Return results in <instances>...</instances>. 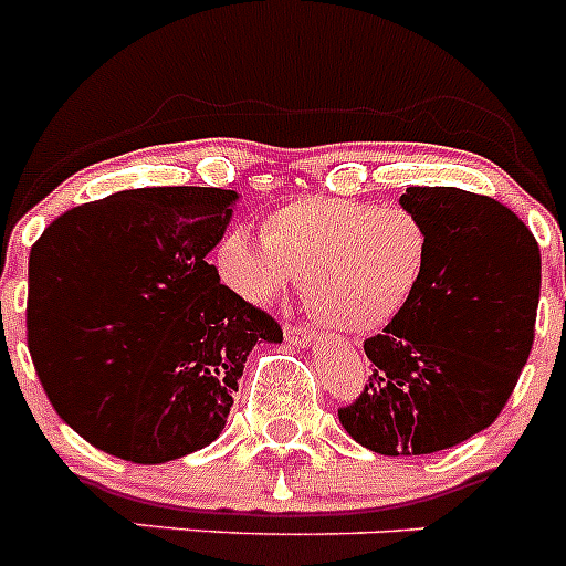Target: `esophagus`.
Listing matches in <instances>:
<instances>
[{
    "label": "esophagus",
    "mask_w": 566,
    "mask_h": 566,
    "mask_svg": "<svg viewBox=\"0 0 566 566\" xmlns=\"http://www.w3.org/2000/svg\"><path fill=\"white\" fill-rule=\"evenodd\" d=\"M283 337H286L289 345H300V348L314 345V334L308 332V328L297 326V323H286V326H283Z\"/></svg>",
    "instance_id": "34e87169"
}]
</instances>
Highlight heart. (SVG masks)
Masks as SVG:
<instances>
[{
  "label": "heart",
  "instance_id": "obj_1",
  "mask_svg": "<svg viewBox=\"0 0 566 566\" xmlns=\"http://www.w3.org/2000/svg\"><path fill=\"white\" fill-rule=\"evenodd\" d=\"M431 266V232L405 207L300 198L274 209L263 238L238 227L221 240L218 269L249 303H272L297 280L328 328L368 334L417 297Z\"/></svg>",
  "mask_w": 566,
  "mask_h": 566
}]
</instances>
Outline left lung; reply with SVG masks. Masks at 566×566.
I'll list each match as a JSON object with an SVG mask.
<instances>
[{
	"mask_svg": "<svg viewBox=\"0 0 566 566\" xmlns=\"http://www.w3.org/2000/svg\"><path fill=\"white\" fill-rule=\"evenodd\" d=\"M431 232L417 297L365 339L374 374L339 422L382 457H422L496 422L533 348L542 254L488 195L408 187L399 198Z\"/></svg>",
	"mask_w": 566,
	"mask_h": 566,
	"instance_id": "1",
	"label": "left lung"
}]
</instances>
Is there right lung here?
<instances>
[{"mask_svg":"<svg viewBox=\"0 0 566 566\" xmlns=\"http://www.w3.org/2000/svg\"><path fill=\"white\" fill-rule=\"evenodd\" d=\"M234 203V189H124L36 240L30 357L59 417L98 451L161 464L207 448L249 352L283 339L207 263Z\"/></svg>","mask_w":566,"mask_h":566,"instance_id":"1","label":"right lung"}]
</instances>
